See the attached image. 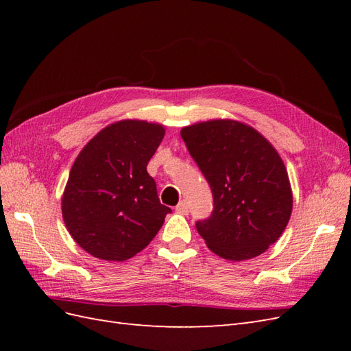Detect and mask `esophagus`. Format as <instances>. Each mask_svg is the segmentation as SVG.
Returning a JSON list of instances; mask_svg holds the SVG:
<instances>
[{
	"label": "esophagus",
	"mask_w": 351,
	"mask_h": 351,
	"mask_svg": "<svg viewBox=\"0 0 351 351\" xmlns=\"http://www.w3.org/2000/svg\"><path fill=\"white\" fill-rule=\"evenodd\" d=\"M176 210L178 212V214H183V215H187L189 214V205L186 200H182L180 204L176 206Z\"/></svg>",
	"instance_id": "1"
}]
</instances>
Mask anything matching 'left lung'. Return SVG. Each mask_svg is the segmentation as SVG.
<instances>
[{"mask_svg": "<svg viewBox=\"0 0 351 351\" xmlns=\"http://www.w3.org/2000/svg\"><path fill=\"white\" fill-rule=\"evenodd\" d=\"M210 186L214 209L196 222L206 246L228 261L259 256L280 239L293 209L285 165L253 127L210 120L180 132Z\"/></svg>", "mask_w": 351, "mask_h": 351, "instance_id": "left-lung-1", "label": "left lung"}]
</instances>
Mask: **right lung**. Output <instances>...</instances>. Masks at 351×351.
Masks as SVG:
<instances>
[{
  "label": "right lung",
  "instance_id": "right-lung-1",
  "mask_svg": "<svg viewBox=\"0 0 351 351\" xmlns=\"http://www.w3.org/2000/svg\"><path fill=\"white\" fill-rule=\"evenodd\" d=\"M161 124L121 120L102 129L74 161L62 219L92 256L121 262L143 250L171 212L146 167L162 142Z\"/></svg>",
  "mask_w": 351,
  "mask_h": 351
}]
</instances>
